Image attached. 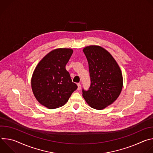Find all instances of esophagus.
<instances>
[{"instance_id": "34e87169", "label": "esophagus", "mask_w": 153, "mask_h": 153, "mask_svg": "<svg viewBox=\"0 0 153 153\" xmlns=\"http://www.w3.org/2000/svg\"><path fill=\"white\" fill-rule=\"evenodd\" d=\"M77 85V90L79 91L81 89V85L80 83H78Z\"/></svg>"}]
</instances>
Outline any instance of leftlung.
<instances>
[{
    "label": "left lung",
    "instance_id": "obj_1",
    "mask_svg": "<svg viewBox=\"0 0 153 153\" xmlns=\"http://www.w3.org/2000/svg\"><path fill=\"white\" fill-rule=\"evenodd\" d=\"M88 62L91 85L82 89L83 97L91 107L102 110L119 97L123 86V77L118 64L104 48L91 45L83 49Z\"/></svg>",
    "mask_w": 153,
    "mask_h": 153
}]
</instances>
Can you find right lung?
Returning a JSON list of instances; mask_svg holds the SVG:
<instances>
[{
  "label": "right lung",
  "instance_id": "right-lung-1",
  "mask_svg": "<svg viewBox=\"0 0 153 153\" xmlns=\"http://www.w3.org/2000/svg\"><path fill=\"white\" fill-rule=\"evenodd\" d=\"M73 53L69 48L53 50L40 61L33 74V94L40 104L49 109L64 105L77 88L65 68Z\"/></svg>",
  "mask_w": 153,
  "mask_h": 153
}]
</instances>
